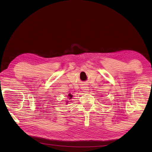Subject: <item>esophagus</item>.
I'll return each mask as SVG.
<instances>
[{
	"instance_id": "obj_1",
	"label": "esophagus",
	"mask_w": 152,
	"mask_h": 152,
	"mask_svg": "<svg viewBox=\"0 0 152 152\" xmlns=\"http://www.w3.org/2000/svg\"><path fill=\"white\" fill-rule=\"evenodd\" d=\"M82 91H84V92H86L88 91V86H87L86 84H83L82 86Z\"/></svg>"
}]
</instances>
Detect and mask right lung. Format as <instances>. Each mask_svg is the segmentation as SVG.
I'll use <instances>...</instances> for the list:
<instances>
[{
  "label": "right lung",
  "mask_w": 152,
  "mask_h": 152,
  "mask_svg": "<svg viewBox=\"0 0 152 152\" xmlns=\"http://www.w3.org/2000/svg\"><path fill=\"white\" fill-rule=\"evenodd\" d=\"M68 96L70 97V99H72V95L70 94H69V95H68Z\"/></svg>",
  "instance_id": "add662e5"
}]
</instances>
